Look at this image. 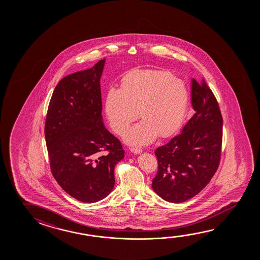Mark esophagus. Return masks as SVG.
Segmentation results:
<instances>
[{
    "label": "esophagus",
    "mask_w": 260,
    "mask_h": 260,
    "mask_svg": "<svg viewBox=\"0 0 260 260\" xmlns=\"http://www.w3.org/2000/svg\"><path fill=\"white\" fill-rule=\"evenodd\" d=\"M131 151H132V153L141 154L142 152V149H139V148H132Z\"/></svg>",
    "instance_id": "1"
}]
</instances>
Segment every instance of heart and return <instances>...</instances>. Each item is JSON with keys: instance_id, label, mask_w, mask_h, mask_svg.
<instances>
[{"instance_id": "1", "label": "heart", "mask_w": 260, "mask_h": 260, "mask_svg": "<svg viewBox=\"0 0 260 260\" xmlns=\"http://www.w3.org/2000/svg\"><path fill=\"white\" fill-rule=\"evenodd\" d=\"M188 91L183 81L162 70L135 69L121 80L120 89H110L105 111L112 129L129 145L144 146L157 138H168L183 122Z\"/></svg>"}]
</instances>
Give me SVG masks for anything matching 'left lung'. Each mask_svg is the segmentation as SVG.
Segmentation results:
<instances>
[{"label": "left lung", "instance_id": "left-lung-1", "mask_svg": "<svg viewBox=\"0 0 260 260\" xmlns=\"http://www.w3.org/2000/svg\"><path fill=\"white\" fill-rule=\"evenodd\" d=\"M192 107L196 113L179 135L155 150L157 172L152 188L166 201L181 203L199 194L216 173L221 156V112L203 80L192 79Z\"/></svg>", "mask_w": 260, "mask_h": 260}]
</instances>
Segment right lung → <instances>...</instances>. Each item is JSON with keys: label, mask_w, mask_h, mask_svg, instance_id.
I'll return each instance as SVG.
<instances>
[{"label": "right lung", "mask_w": 260, "mask_h": 260, "mask_svg": "<svg viewBox=\"0 0 260 260\" xmlns=\"http://www.w3.org/2000/svg\"><path fill=\"white\" fill-rule=\"evenodd\" d=\"M104 64L105 59L61 79L45 120L51 173L64 191L85 203L112 191L114 168L124 157L120 141L103 123L100 81Z\"/></svg>", "instance_id": "1"}]
</instances>
